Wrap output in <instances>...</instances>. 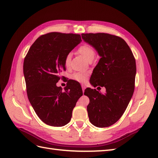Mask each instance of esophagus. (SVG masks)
Instances as JSON below:
<instances>
[{
  "label": "esophagus",
  "instance_id": "1",
  "mask_svg": "<svg viewBox=\"0 0 158 158\" xmlns=\"http://www.w3.org/2000/svg\"><path fill=\"white\" fill-rule=\"evenodd\" d=\"M81 88H82V90H83V92H84L85 91V86L84 84H81Z\"/></svg>",
  "mask_w": 158,
  "mask_h": 158
}]
</instances>
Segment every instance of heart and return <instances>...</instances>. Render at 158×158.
<instances>
[{
  "label": "heart",
  "mask_w": 158,
  "mask_h": 158,
  "mask_svg": "<svg viewBox=\"0 0 158 158\" xmlns=\"http://www.w3.org/2000/svg\"><path fill=\"white\" fill-rule=\"evenodd\" d=\"M77 51L89 62L92 61L96 56L94 49L92 46L88 44H83L81 45L77 49ZM70 60H71V55H70V53H69V54L66 56L64 58V65L66 68H69L70 64ZM88 75V73H87L76 72L74 73L71 75V79L75 80V81L82 83L86 81Z\"/></svg>",
  "instance_id": "b5f03b06"
}]
</instances>
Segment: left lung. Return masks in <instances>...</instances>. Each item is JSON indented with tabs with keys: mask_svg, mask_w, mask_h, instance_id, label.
Here are the masks:
<instances>
[{
	"mask_svg": "<svg viewBox=\"0 0 158 158\" xmlns=\"http://www.w3.org/2000/svg\"><path fill=\"white\" fill-rule=\"evenodd\" d=\"M84 41L96 49L100 58L91 76L93 86L105 87L101 94L86 88L90 122L98 127L113 125L122 116L135 91L136 60L124 40L107 33L81 34Z\"/></svg>",
	"mask_w": 158,
	"mask_h": 158,
	"instance_id": "8db88e82",
	"label": "left lung"
}]
</instances>
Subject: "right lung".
<instances>
[{
  "label": "right lung",
  "instance_id": "right-lung-1",
  "mask_svg": "<svg viewBox=\"0 0 158 158\" xmlns=\"http://www.w3.org/2000/svg\"><path fill=\"white\" fill-rule=\"evenodd\" d=\"M81 41V35L49 32L36 40L23 60L26 92L42 122L60 127L68 123L74 107L83 95L79 83L70 80L63 90L56 83L66 70L64 58ZM68 83V82H67Z\"/></svg>",
  "mask_w": 158,
  "mask_h": 158
}]
</instances>
